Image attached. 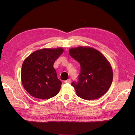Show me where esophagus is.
Masks as SVG:
<instances>
[{"instance_id": "obj_1", "label": "esophagus", "mask_w": 135, "mask_h": 135, "mask_svg": "<svg viewBox=\"0 0 135 135\" xmlns=\"http://www.w3.org/2000/svg\"><path fill=\"white\" fill-rule=\"evenodd\" d=\"M70 81H71V79H68V80L65 81V83H70Z\"/></svg>"}]
</instances>
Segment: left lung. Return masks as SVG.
<instances>
[{"instance_id":"obj_1","label":"left lung","mask_w":135,"mask_h":135,"mask_svg":"<svg viewBox=\"0 0 135 135\" xmlns=\"http://www.w3.org/2000/svg\"><path fill=\"white\" fill-rule=\"evenodd\" d=\"M69 54L80 65L78 81L71 83L76 95L91 100L105 95L113 77L112 66L105 57L99 51L87 47L71 48Z\"/></svg>"}]
</instances>
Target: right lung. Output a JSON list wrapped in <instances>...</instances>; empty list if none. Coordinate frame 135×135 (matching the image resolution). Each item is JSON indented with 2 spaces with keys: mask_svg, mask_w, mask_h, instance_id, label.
<instances>
[{
  "mask_svg": "<svg viewBox=\"0 0 135 135\" xmlns=\"http://www.w3.org/2000/svg\"><path fill=\"white\" fill-rule=\"evenodd\" d=\"M63 52L62 48L41 49L24 60L21 81L24 88L31 96L48 99L59 93L62 82L58 79L53 65Z\"/></svg>",
  "mask_w": 135,
  "mask_h": 135,
  "instance_id": "obj_1",
  "label": "right lung"
}]
</instances>
